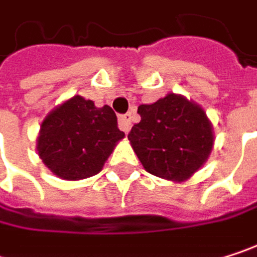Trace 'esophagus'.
<instances>
[{
  "label": "esophagus",
  "mask_w": 257,
  "mask_h": 257,
  "mask_svg": "<svg viewBox=\"0 0 257 257\" xmlns=\"http://www.w3.org/2000/svg\"><path fill=\"white\" fill-rule=\"evenodd\" d=\"M119 126L123 132H129L131 129V114H122L119 116Z\"/></svg>",
  "instance_id": "34e87169"
}]
</instances>
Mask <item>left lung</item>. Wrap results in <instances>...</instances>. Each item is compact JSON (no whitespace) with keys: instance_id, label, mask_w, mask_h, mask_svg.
Returning <instances> with one entry per match:
<instances>
[{"instance_id":"left-lung-1","label":"left lung","mask_w":257,"mask_h":257,"mask_svg":"<svg viewBox=\"0 0 257 257\" xmlns=\"http://www.w3.org/2000/svg\"><path fill=\"white\" fill-rule=\"evenodd\" d=\"M138 114L141 120L132 126L128 140L147 173L181 183L207 162L214 131L201 105L168 93L153 104L140 105Z\"/></svg>"}]
</instances>
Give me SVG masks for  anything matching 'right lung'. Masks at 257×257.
<instances>
[{"label":"right lung","mask_w":257,"mask_h":257,"mask_svg":"<svg viewBox=\"0 0 257 257\" xmlns=\"http://www.w3.org/2000/svg\"><path fill=\"white\" fill-rule=\"evenodd\" d=\"M123 137L111 107L74 95L41 122L37 153L56 177L76 181L98 174Z\"/></svg>","instance_id":"add662e5"}]
</instances>
